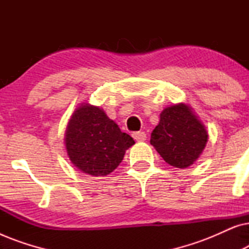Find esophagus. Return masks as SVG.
Wrapping results in <instances>:
<instances>
[{"mask_svg":"<svg viewBox=\"0 0 249 249\" xmlns=\"http://www.w3.org/2000/svg\"><path fill=\"white\" fill-rule=\"evenodd\" d=\"M132 137H134V139L136 142H144L146 141V134L145 132H135V134H132Z\"/></svg>","mask_w":249,"mask_h":249,"instance_id":"1","label":"esophagus"}]
</instances>
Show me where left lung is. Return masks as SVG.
Instances as JSON below:
<instances>
[{
    "instance_id": "1",
    "label": "left lung",
    "mask_w": 249,
    "mask_h": 249,
    "mask_svg": "<svg viewBox=\"0 0 249 249\" xmlns=\"http://www.w3.org/2000/svg\"><path fill=\"white\" fill-rule=\"evenodd\" d=\"M209 134L190 105L177 103L165 107L151 135V144L168 164L186 169L205 148Z\"/></svg>"
}]
</instances>
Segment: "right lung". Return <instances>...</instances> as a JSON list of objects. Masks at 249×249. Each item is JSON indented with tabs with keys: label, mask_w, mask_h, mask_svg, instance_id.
Wrapping results in <instances>:
<instances>
[{
	"label": "right lung",
	"mask_w": 249,
	"mask_h": 249,
	"mask_svg": "<svg viewBox=\"0 0 249 249\" xmlns=\"http://www.w3.org/2000/svg\"><path fill=\"white\" fill-rule=\"evenodd\" d=\"M134 144L131 136L122 132L103 108L89 103L80 104L73 111L64 136L71 163L93 177L113 172Z\"/></svg>",
	"instance_id": "1"
}]
</instances>
